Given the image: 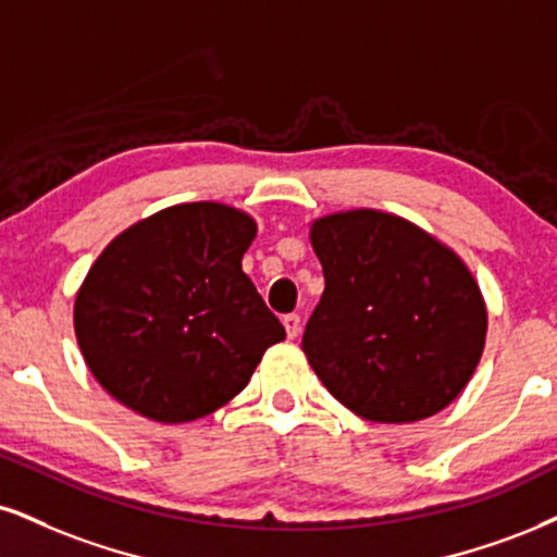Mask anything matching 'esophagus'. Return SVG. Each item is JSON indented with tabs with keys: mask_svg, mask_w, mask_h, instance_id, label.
I'll list each match as a JSON object with an SVG mask.
<instances>
[{
	"mask_svg": "<svg viewBox=\"0 0 557 557\" xmlns=\"http://www.w3.org/2000/svg\"><path fill=\"white\" fill-rule=\"evenodd\" d=\"M284 327H286V335H289V338L294 341L299 335V331H301V320H299V314H284Z\"/></svg>",
	"mask_w": 557,
	"mask_h": 557,
	"instance_id": "1",
	"label": "esophagus"
}]
</instances>
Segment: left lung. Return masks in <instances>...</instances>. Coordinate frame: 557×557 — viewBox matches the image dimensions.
Listing matches in <instances>:
<instances>
[{"label":"left lung","mask_w":557,"mask_h":557,"mask_svg":"<svg viewBox=\"0 0 557 557\" xmlns=\"http://www.w3.org/2000/svg\"><path fill=\"white\" fill-rule=\"evenodd\" d=\"M325 292L301 351L341 405L374 423L436 416L468 387L488 310L465 260L408 219L351 209L314 219Z\"/></svg>","instance_id":"left-lung-1"}]
</instances>
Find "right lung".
<instances>
[{
	"label": "right lung",
	"mask_w": 557,
	"mask_h": 557,
	"mask_svg": "<svg viewBox=\"0 0 557 557\" xmlns=\"http://www.w3.org/2000/svg\"><path fill=\"white\" fill-rule=\"evenodd\" d=\"M256 219L177 203L121 232L82 281L74 333L95 380L134 413L188 423L245 389L286 331L243 271Z\"/></svg>",
	"instance_id": "1"
}]
</instances>
